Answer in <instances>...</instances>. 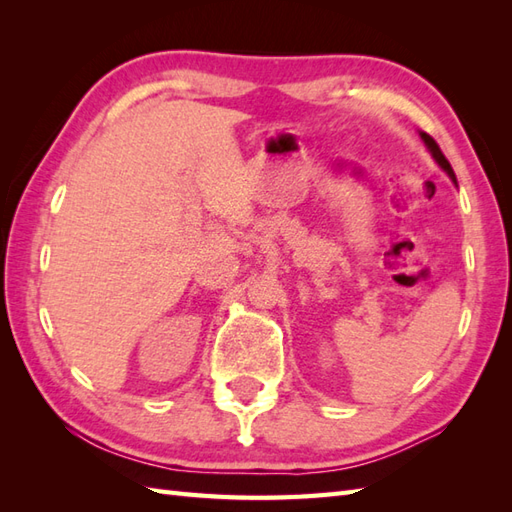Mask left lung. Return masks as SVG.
Here are the masks:
<instances>
[{"instance_id":"left-lung-1","label":"left lung","mask_w":512,"mask_h":512,"mask_svg":"<svg viewBox=\"0 0 512 512\" xmlns=\"http://www.w3.org/2000/svg\"><path fill=\"white\" fill-rule=\"evenodd\" d=\"M422 136V140H424V145H427L429 147V151H431V156L433 158H436V162H438V165L444 169V171H447L449 173V178L455 182V173H453V169H451V165H449V160H447V156H444L442 154V149H440V145L436 143V140H433L429 134H420Z\"/></svg>"}]
</instances>
